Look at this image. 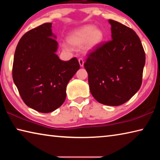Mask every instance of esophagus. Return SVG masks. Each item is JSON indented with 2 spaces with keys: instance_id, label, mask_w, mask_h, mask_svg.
I'll return each instance as SVG.
<instances>
[{
  "instance_id": "obj_1",
  "label": "esophagus",
  "mask_w": 160,
  "mask_h": 160,
  "mask_svg": "<svg viewBox=\"0 0 160 160\" xmlns=\"http://www.w3.org/2000/svg\"><path fill=\"white\" fill-rule=\"evenodd\" d=\"M78 62H79V64H80V67H83V66H84L83 59L82 58H79V59H78Z\"/></svg>"
}]
</instances>
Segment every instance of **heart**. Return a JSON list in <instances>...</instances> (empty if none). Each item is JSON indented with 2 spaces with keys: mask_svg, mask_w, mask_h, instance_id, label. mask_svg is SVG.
Masks as SVG:
<instances>
[{
  "mask_svg": "<svg viewBox=\"0 0 160 160\" xmlns=\"http://www.w3.org/2000/svg\"><path fill=\"white\" fill-rule=\"evenodd\" d=\"M104 39V32L90 25L75 29L67 37V42L69 44L75 47H79L84 44V49L86 51L95 50Z\"/></svg>",
  "mask_w": 160,
  "mask_h": 160,
  "instance_id": "b5f03b06",
  "label": "heart"
}]
</instances>
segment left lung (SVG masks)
Here are the masks:
<instances>
[{
	"label": "left lung",
	"mask_w": 160,
	"mask_h": 160,
	"mask_svg": "<svg viewBox=\"0 0 160 160\" xmlns=\"http://www.w3.org/2000/svg\"><path fill=\"white\" fill-rule=\"evenodd\" d=\"M112 40L100 44L84 64L90 92L101 104L119 106L139 90L145 53L132 29L109 20Z\"/></svg>",
	"instance_id": "1"
}]
</instances>
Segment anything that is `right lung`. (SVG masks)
<instances>
[{
    "label": "right lung",
    "instance_id": "add662e5",
    "mask_svg": "<svg viewBox=\"0 0 160 160\" xmlns=\"http://www.w3.org/2000/svg\"><path fill=\"white\" fill-rule=\"evenodd\" d=\"M51 27L44 23L24 34L13 61L12 78L22 99L41 113L53 112L63 104L68 83L80 69L76 58H59Z\"/></svg>",
    "mask_w": 160,
    "mask_h": 160
}]
</instances>
